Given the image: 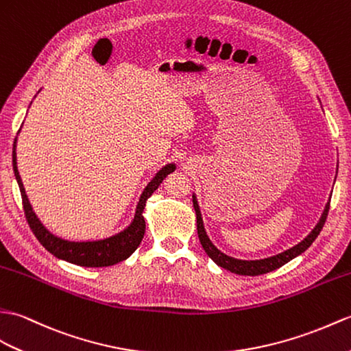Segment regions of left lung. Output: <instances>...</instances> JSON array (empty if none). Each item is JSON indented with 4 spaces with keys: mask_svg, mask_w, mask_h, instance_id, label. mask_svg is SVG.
<instances>
[{
    "mask_svg": "<svg viewBox=\"0 0 351 351\" xmlns=\"http://www.w3.org/2000/svg\"><path fill=\"white\" fill-rule=\"evenodd\" d=\"M193 205H194V210H195V218H197V234H199V239H200L203 250L206 251V254L213 258L218 266L227 269V271L238 274V275L256 276V275H263V274L275 271V269L284 266L287 262H290L291 258H295L296 256L302 254L306 248H309V245H311V243L315 241V238L320 234V232L323 229L326 218H328V214H329L330 202L326 205V209L320 218L319 224L315 226V229L309 233L302 242L298 243L296 247L281 252V254H276L274 257L262 258V260H239V258H233L230 256H227V254H224V252L219 251L214 245V243L209 241L208 234L205 232V227H203V221H202V214H200V209L197 205V200H195V195H193Z\"/></svg>",
    "mask_w": 351,
    "mask_h": 351,
    "instance_id": "obj_1",
    "label": "left lung"
}]
</instances>
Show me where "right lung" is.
<instances>
[{
    "mask_svg": "<svg viewBox=\"0 0 351 351\" xmlns=\"http://www.w3.org/2000/svg\"><path fill=\"white\" fill-rule=\"evenodd\" d=\"M13 170H14L16 181L19 184L22 205H23V210H25V218L31 227L32 233H34L36 238L38 239V242L42 243L49 252H52L55 257L65 260V262L69 263L85 266V267H104V266L117 265L122 262V260L128 258L136 251V248L141 245L145 234V227H146L145 218L142 215L145 203L151 197L152 193L158 189V185L162 182V179H165L169 173L173 172L175 165H167L162 167L156 175V178L146 185L141 199H138L133 223L130 224L124 232H121L115 236H110L108 239L88 241V242H71V241L56 238L55 234H52L42 223H40V219L36 217L34 213H32V208L25 194V189H23L21 175L18 172V166H16V138L13 143Z\"/></svg>",
    "mask_w": 351,
    "mask_h": 351,
    "instance_id": "add662e5",
    "label": "right lung"
}]
</instances>
